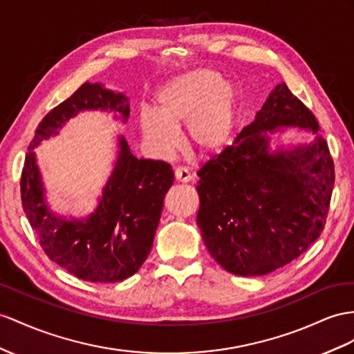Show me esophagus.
I'll use <instances>...</instances> for the list:
<instances>
[{
    "instance_id": "obj_1",
    "label": "esophagus",
    "mask_w": 354,
    "mask_h": 354,
    "mask_svg": "<svg viewBox=\"0 0 354 354\" xmlns=\"http://www.w3.org/2000/svg\"><path fill=\"white\" fill-rule=\"evenodd\" d=\"M175 179L178 180V183H189V180L193 179V175L189 174L188 169L178 167V169L175 170Z\"/></svg>"
}]
</instances>
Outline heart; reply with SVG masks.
I'll return each mask as SVG.
<instances>
[{"label": "heart", "instance_id": "obj_1", "mask_svg": "<svg viewBox=\"0 0 354 354\" xmlns=\"http://www.w3.org/2000/svg\"><path fill=\"white\" fill-rule=\"evenodd\" d=\"M236 113V86L214 70L196 68L161 85L153 109L142 107L138 122L143 139L161 156L176 148L183 125L188 147L211 156L227 147Z\"/></svg>", "mask_w": 354, "mask_h": 354}]
</instances>
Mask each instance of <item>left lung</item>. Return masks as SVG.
<instances>
[{"label":"left lung","mask_w":354,"mask_h":354,"mask_svg":"<svg viewBox=\"0 0 354 354\" xmlns=\"http://www.w3.org/2000/svg\"><path fill=\"white\" fill-rule=\"evenodd\" d=\"M292 128L315 139L283 144L280 136ZM317 133L315 116L283 82L230 147L198 170L197 225L221 268L241 277L266 275L320 236L335 171L328 142Z\"/></svg>","instance_id":"1"}]
</instances>
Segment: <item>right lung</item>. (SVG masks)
Masks as SVG:
<instances>
[{"instance_id":"1","label":"right lung","mask_w":354,"mask_h":354,"mask_svg":"<svg viewBox=\"0 0 354 354\" xmlns=\"http://www.w3.org/2000/svg\"><path fill=\"white\" fill-rule=\"evenodd\" d=\"M86 111L113 113L125 124L130 102L124 93L85 82L43 118L30 143L21 178L22 206L46 256L89 283H116L134 275L149 256L162 202L174 184V170L160 160L138 158L118 136L116 158L95 209L82 218L50 207L35 148L55 138L71 118Z\"/></svg>"}]
</instances>
